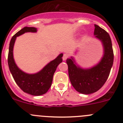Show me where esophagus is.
Returning a JSON list of instances; mask_svg holds the SVG:
<instances>
[{"label":"esophagus","mask_w":123,"mask_h":123,"mask_svg":"<svg viewBox=\"0 0 123 123\" xmlns=\"http://www.w3.org/2000/svg\"><path fill=\"white\" fill-rule=\"evenodd\" d=\"M68 53H64V55H63V57H62V59L64 61H65L67 58H68Z\"/></svg>","instance_id":"obj_1"}]
</instances>
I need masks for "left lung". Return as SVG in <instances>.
Masks as SVG:
<instances>
[{
  "label": "left lung",
  "mask_w": 123,
  "mask_h": 123,
  "mask_svg": "<svg viewBox=\"0 0 123 123\" xmlns=\"http://www.w3.org/2000/svg\"><path fill=\"white\" fill-rule=\"evenodd\" d=\"M94 36L103 47V57L97 64L89 68H82L76 62L73 56L66 61L72 86L76 91L85 95L96 92L102 87L108 78L113 63V51L109 34L95 25Z\"/></svg>",
  "instance_id": "left-lung-1"
}]
</instances>
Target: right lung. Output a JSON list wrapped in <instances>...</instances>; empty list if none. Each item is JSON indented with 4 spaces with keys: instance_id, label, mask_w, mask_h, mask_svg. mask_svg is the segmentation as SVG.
<instances>
[{
    "instance_id": "obj_1",
    "label": "right lung",
    "mask_w": 123,
    "mask_h": 123,
    "mask_svg": "<svg viewBox=\"0 0 123 123\" xmlns=\"http://www.w3.org/2000/svg\"><path fill=\"white\" fill-rule=\"evenodd\" d=\"M37 28L25 27L11 38L9 47L8 64L12 77L19 87L27 93L33 96H40L47 92L51 86L54 73L56 68L62 62L63 54L61 53L48 63L39 72L33 74L25 73L16 65L13 57V48L16 37L25 33H36Z\"/></svg>"
}]
</instances>
